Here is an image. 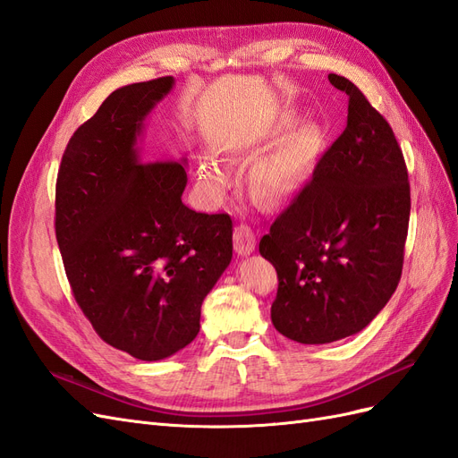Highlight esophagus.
Returning a JSON list of instances; mask_svg holds the SVG:
<instances>
[{"label": "esophagus", "mask_w": 458, "mask_h": 458, "mask_svg": "<svg viewBox=\"0 0 458 458\" xmlns=\"http://www.w3.org/2000/svg\"><path fill=\"white\" fill-rule=\"evenodd\" d=\"M233 242H234V250H237L239 256H250L256 248V234L250 227L241 224L234 227Z\"/></svg>", "instance_id": "esophagus-1"}]
</instances>
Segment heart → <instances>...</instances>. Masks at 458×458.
Returning <instances> with one entry per match:
<instances>
[{
    "label": "heart",
    "instance_id": "heart-1",
    "mask_svg": "<svg viewBox=\"0 0 458 458\" xmlns=\"http://www.w3.org/2000/svg\"><path fill=\"white\" fill-rule=\"evenodd\" d=\"M317 150V133L306 130L259 158L250 174V191L267 202H279L296 195L308 185ZM200 179L212 191H224L225 172L214 160L200 164Z\"/></svg>",
    "mask_w": 458,
    "mask_h": 458
}]
</instances>
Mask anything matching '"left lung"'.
<instances>
[{"label":"left lung","mask_w":458,"mask_h":458,"mask_svg":"<svg viewBox=\"0 0 458 458\" xmlns=\"http://www.w3.org/2000/svg\"><path fill=\"white\" fill-rule=\"evenodd\" d=\"M348 126L275 219L259 254L279 276L271 321L300 344L361 332L401 279L411 214L407 165L390 123L348 78Z\"/></svg>","instance_id":"left-lung-1"}]
</instances>
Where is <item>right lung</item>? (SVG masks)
Instances as JSON below:
<instances>
[{
	"mask_svg": "<svg viewBox=\"0 0 458 458\" xmlns=\"http://www.w3.org/2000/svg\"><path fill=\"white\" fill-rule=\"evenodd\" d=\"M164 76L123 86L74 131L55 191V233L78 306L95 332L141 361L183 350L233 258L227 214L191 210L187 160H143L137 141L172 91Z\"/></svg>",
	"mask_w": 458,
	"mask_h": 458,
	"instance_id": "obj_1",
	"label": "right lung"
}]
</instances>
